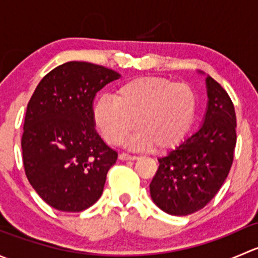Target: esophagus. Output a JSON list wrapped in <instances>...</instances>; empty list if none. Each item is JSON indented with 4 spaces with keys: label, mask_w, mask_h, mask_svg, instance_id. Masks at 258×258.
<instances>
[{
    "label": "esophagus",
    "mask_w": 258,
    "mask_h": 258,
    "mask_svg": "<svg viewBox=\"0 0 258 258\" xmlns=\"http://www.w3.org/2000/svg\"><path fill=\"white\" fill-rule=\"evenodd\" d=\"M118 158L121 161H135V160H137V156H134V155H128V153H124V152H122V153H119V156H118Z\"/></svg>",
    "instance_id": "esophagus-1"
}]
</instances>
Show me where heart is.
Wrapping results in <instances>:
<instances>
[{"label":"heart","mask_w":258,"mask_h":258,"mask_svg":"<svg viewBox=\"0 0 258 258\" xmlns=\"http://www.w3.org/2000/svg\"><path fill=\"white\" fill-rule=\"evenodd\" d=\"M195 91L162 77H137L116 87L113 98L101 96L92 108L96 127L111 145L123 141L134 127L132 147L165 152L176 147L194 123Z\"/></svg>","instance_id":"b5f03b06"}]
</instances>
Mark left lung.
Masks as SVG:
<instances>
[{
  "mask_svg": "<svg viewBox=\"0 0 258 258\" xmlns=\"http://www.w3.org/2000/svg\"><path fill=\"white\" fill-rule=\"evenodd\" d=\"M207 111L204 124L191 137L158 158L150 183L152 201L168 215L187 216L204 209L220 191L233 162L236 113L222 86L206 79Z\"/></svg>",
  "mask_w": 258,
  "mask_h": 258,
  "instance_id": "left-lung-1",
  "label": "left lung"
}]
</instances>
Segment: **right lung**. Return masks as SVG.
<instances>
[{"instance_id":"add662e5","label":"right lung","mask_w":258,"mask_h":258,"mask_svg":"<svg viewBox=\"0 0 258 258\" xmlns=\"http://www.w3.org/2000/svg\"><path fill=\"white\" fill-rule=\"evenodd\" d=\"M121 75L71 61L48 72L27 105L21 140L26 176L53 209L81 212L101 197L117 152L95 130L93 98Z\"/></svg>"}]
</instances>
